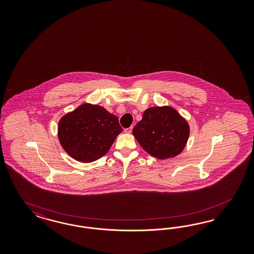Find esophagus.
I'll return each mask as SVG.
<instances>
[{
  "instance_id": "34e87169",
  "label": "esophagus",
  "mask_w": 254,
  "mask_h": 254,
  "mask_svg": "<svg viewBox=\"0 0 254 254\" xmlns=\"http://www.w3.org/2000/svg\"><path fill=\"white\" fill-rule=\"evenodd\" d=\"M132 129H133V127H128V128H126L125 132L127 133V134H130L131 132H132Z\"/></svg>"
}]
</instances>
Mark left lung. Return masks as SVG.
Here are the masks:
<instances>
[{
    "instance_id": "1",
    "label": "left lung",
    "mask_w": 254,
    "mask_h": 254,
    "mask_svg": "<svg viewBox=\"0 0 254 254\" xmlns=\"http://www.w3.org/2000/svg\"><path fill=\"white\" fill-rule=\"evenodd\" d=\"M133 136L148 154L165 160L181 154L188 141L190 126L176 109L148 108L133 128Z\"/></svg>"
}]
</instances>
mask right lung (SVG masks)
Returning <instances> with one entry per match:
<instances>
[{"label": "right lung", "instance_id": "add662e5", "mask_svg": "<svg viewBox=\"0 0 254 254\" xmlns=\"http://www.w3.org/2000/svg\"><path fill=\"white\" fill-rule=\"evenodd\" d=\"M122 131L117 116L102 106L85 102L62 116L58 138L70 157L90 163L107 154Z\"/></svg>", "mask_w": 254, "mask_h": 254}]
</instances>
